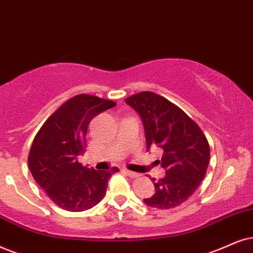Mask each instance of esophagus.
Segmentation results:
<instances>
[{
    "instance_id": "34e87169",
    "label": "esophagus",
    "mask_w": 253,
    "mask_h": 253,
    "mask_svg": "<svg viewBox=\"0 0 253 253\" xmlns=\"http://www.w3.org/2000/svg\"><path fill=\"white\" fill-rule=\"evenodd\" d=\"M124 171L126 172V174L128 175L129 177H132V178H135V177L140 176V174H137V172H134V171H130V170H128V169H124Z\"/></svg>"
}]
</instances>
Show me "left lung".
I'll return each mask as SVG.
<instances>
[{
    "label": "left lung",
    "mask_w": 253,
    "mask_h": 253,
    "mask_svg": "<svg viewBox=\"0 0 253 253\" xmlns=\"http://www.w3.org/2000/svg\"><path fill=\"white\" fill-rule=\"evenodd\" d=\"M141 117L147 149H164L161 166L166 176L153 178L155 194L143 198L147 206L171 209L193 195L206 176L210 147L206 135L195 121L180 107L154 92H140L126 98Z\"/></svg>",
    "instance_id": "obj_1"
}]
</instances>
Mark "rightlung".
I'll use <instances>...</instances> for the list:
<instances>
[{"label": "right lung", "instance_id": "1", "mask_svg": "<svg viewBox=\"0 0 253 253\" xmlns=\"http://www.w3.org/2000/svg\"><path fill=\"white\" fill-rule=\"evenodd\" d=\"M116 105L95 95H75L51 114L35 136L28 156L29 169L62 209L78 212L97 206L112 174L119 171L117 167L94 170L78 162V155L85 152L91 120Z\"/></svg>", "mask_w": 253, "mask_h": 253}]
</instances>
